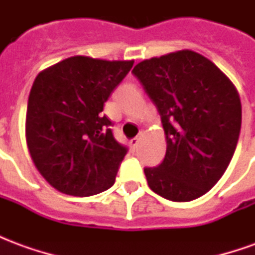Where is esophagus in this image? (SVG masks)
<instances>
[{
	"label": "esophagus",
	"mask_w": 255,
	"mask_h": 255,
	"mask_svg": "<svg viewBox=\"0 0 255 255\" xmlns=\"http://www.w3.org/2000/svg\"><path fill=\"white\" fill-rule=\"evenodd\" d=\"M140 139H142V135H139V136H136V138L131 139V142H129V143H131V146H132L133 149H135V147L138 146V143L140 142Z\"/></svg>",
	"instance_id": "obj_1"
}]
</instances>
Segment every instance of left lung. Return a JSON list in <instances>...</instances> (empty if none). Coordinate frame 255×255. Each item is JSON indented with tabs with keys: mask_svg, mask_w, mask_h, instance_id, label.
I'll list each match as a JSON object with an SVG mask.
<instances>
[{
	"mask_svg": "<svg viewBox=\"0 0 255 255\" xmlns=\"http://www.w3.org/2000/svg\"><path fill=\"white\" fill-rule=\"evenodd\" d=\"M132 73L160 112L165 158L144 168L149 187L165 199L202 197L224 175L241 132L239 93L217 65L188 49L151 57Z\"/></svg>",
	"mask_w": 255,
	"mask_h": 255,
	"instance_id": "8db88e82",
	"label": "left lung"
}]
</instances>
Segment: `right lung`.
Masks as SVG:
<instances>
[{
    "mask_svg": "<svg viewBox=\"0 0 255 255\" xmlns=\"http://www.w3.org/2000/svg\"><path fill=\"white\" fill-rule=\"evenodd\" d=\"M132 65L133 60L73 56L38 73L25 140L36 169L57 191L91 197L113 186L127 149L113 138L102 111Z\"/></svg>",
    "mask_w": 255,
    "mask_h": 255,
    "instance_id": "obj_1",
    "label": "right lung"
}]
</instances>
